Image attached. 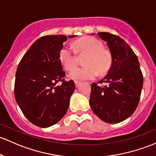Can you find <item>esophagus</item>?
Masks as SVG:
<instances>
[{"mask_svg": "<svg viewBox=\"0 0 156 156\" xmlns=\"http://www.w3.org/2000/svg\"><path fill=\"white\" fill-rule=\"evenodd\" d=\"M75 87H78L80 86V84H81V81H75Z\"/></svg>", "mask_w": 156, "mask_h": 156, "instance_id": "obj_1", "label": "esophagus"}]
</instances>
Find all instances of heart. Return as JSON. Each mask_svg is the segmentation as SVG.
Here are the masks:
<instances>
[{
    "instance_id": "b5f03b06",
    "label": "heart",
    "mask_w": 156,
    "mask_h": 156,
    "mask_svg": "<svg viewBox=\"0 0 156 156\" xmlns=\"http://www.w3.org/2000/svg\"><path fill=\"white\" fill-rule=\"evenodd\" d=\"M75 51L78 55H86L82 67L75 68L77 55L69 45L62 47L59 52V60L63 67L68 71L73 69L69 75L75 81L90 80L99 74H104L109 70L112 63L111 54L99 39L92 37H84L74 42Z\"/></svg>"
}]
</instances>
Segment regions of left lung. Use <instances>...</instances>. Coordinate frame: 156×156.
Masks as SVG:
<instances>
[{"label":"left lung","instance_id":"1","mask_svg":"<svg viewBox=\"0 0 156 156\" xmlns=\"http://www.w3.org/2000/svg\"><path fill=\"white\" fill-rule=\"evenodd\" d=\"M98 35L107 42L112 63L102 80L92 83L90 105L102 121L118 123L130 117L137 108L143 87V74L137 57L123 39L107 32ZM103 83H106L104 86L101 85Z\"/></svg>","mask_w":156,"mask_h":156}]
</instances>
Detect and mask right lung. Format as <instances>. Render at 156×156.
Instances as JSON below:
<instances>
[{
	"label": "right lung",
	"instance_id": "obj_1",
	"mask_svg": "<svg viewBox=\"0 0 156 156\" xmlns=\"http://www.w3.org/2000/svg\"><path fill=\"white\" fill-rule=\"evenodd\" d=\"M66 40L65 35L38 39L17 68L15 98L26 118L39 127L51 126L63 117L75 89L73 81L63 78L66 73L59 60V52ZM58 82L62 83L57 85Z\"/></svg>",
	"mask_w": 156,
	"mask_h": 156
}]
</instances>
